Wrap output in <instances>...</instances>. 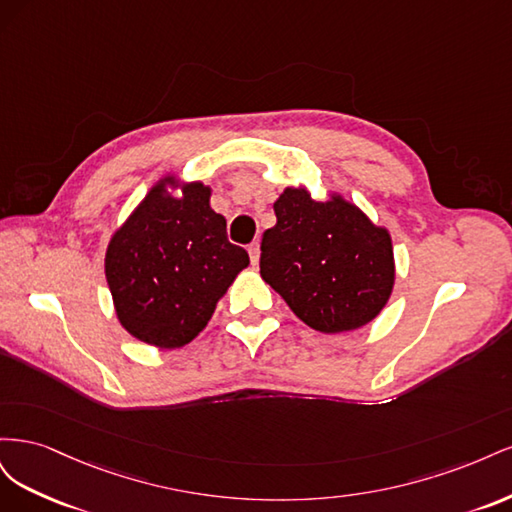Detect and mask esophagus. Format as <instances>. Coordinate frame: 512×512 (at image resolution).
I'll use <instances>...</instances> for the list:
<instances>
[{
    "label": "esophagus",
    "mask_w": 512,
    "mask_h": 512,
    "mask_svg": "<svg viewBox=\"0 0 512 512\" xmlns=\"http://www.w3.org/2000/svg\"><path fill=\"white\" fill-rule=\"evenodd\" d=\"M247 252H250V258L254 265H258V256H260V245L258 243H252L250 247H247Z\"/></svg>",
    "instance_id": "esophagus-1"
}]
</instances>
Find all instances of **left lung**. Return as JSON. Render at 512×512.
<instances>
[{
  "label": "left lung",
  "mask_w": 512,
  "mask_h": 512,
  "mask_svg": "<svg viewBox=\"0 0 512 512\" xmlns=\"http://www.w3.org/2000/svg\"><path fill=\"white\" fill-rule=\"evenodd\" d=\"M277 224L260 243V275L307 327L320 333L359 329L391 297V235L344 198L316 203L288 188L275 200Z\"/></svg>",
  "instance_id": "1"
}]
</instances>
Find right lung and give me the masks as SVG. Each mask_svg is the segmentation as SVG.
Returning <instances> with one entry per match:
<instances>
[{
    "label": "right lung",
    "mask_w": 512,
    "mask_h": 512,
    "mask_svg": "<svg viewBox=\"0 0 512 512\" xmlns=\"http://www.w3.org/2000/svg\"><path fill=\"white\" fill-rule=\"evenodd\" d=\"M162 179L108 243L106 282L117 318L130 335L158 348H179L207 327L215 303L250 265L230 243L211 190L188 183L181 198Z\"/></svg>",
    "instance_id": "1"
}]
</instances>
